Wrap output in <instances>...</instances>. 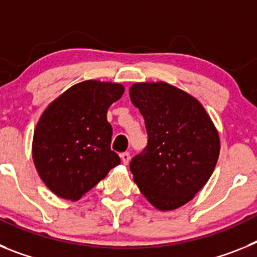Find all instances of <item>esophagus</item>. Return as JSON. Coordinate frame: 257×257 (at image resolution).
<instances>
[{"instance_id":"esophagus-1","label":"esophagus","mask_w":257,"mask_h":257,"mask_svg":"<svg viewBox=\"0 0 257 257\" xmlns=\"http://www.w3.org/2000/svg\"><path fill=\"white\" fill-rule=\"evenodd\" d=\"M121 160L123 162V165H127L130 162V153L128 152H124V153H121Z\"/></svg>"}]
</instances>
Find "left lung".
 Wrapping results in <instances>:
<instances>
[{"mask_svg": "<svg viewBox=\"0 0 257 257\" xmlns=\"http://www.w3.org/2000/svg\"><path fill=\"white\" fill-rule=\"evenodd\" d=\"M130 99L144 117L148 145L130 162L143 196L160 211L181 207L212 175L220 138L196 97L167 82H138Z\"/></svg>", "mask_w": 257, "mask_h": 257, "instance_id": "obj_1", "label": "left lung"}]
</instances>
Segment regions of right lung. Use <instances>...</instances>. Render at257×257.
<instances>
[{
    "label": "right lung",
    "mask_w": 257,
    "mask_h": 257,
    "mask_svg": "<svg viewBox=\"0 0 257 257\" xmlns=\"http://www.w3.org/2000/svg\"><path fill=\"white\" fill-rule=\"evenodd\" d=\"M123 92L121 83L88 79L68 88L41 114L32 157L54 194L78 201L121 163L110 149L113 130L106 112Z\"/></svg>",
    "instance_id": "add662e5"
}]
</instances>
